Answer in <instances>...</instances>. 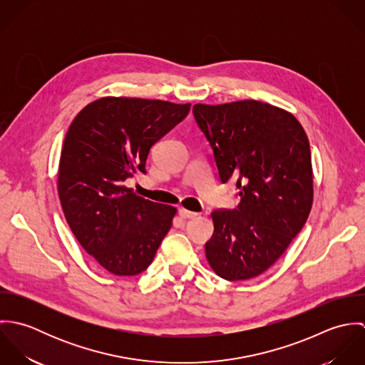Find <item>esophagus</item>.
I'll return each instance as SVG.
<instances>
[{
  "instance_id": "obj_1",
  "label": "esophagus",
  "mask_w": 365,
  "mask_h": 365,
  "mask_svg": "<svg viewBox=\"0 0 365 365\" xmlns=\"http://www.w3.org/2000/svg\"><path fill=\"white\" fill-rule=\"evenodd\" d=\"M178 215H180L182 219H192V217L198 216V213H197V212H191V210L184 208H181L178 210Z\"/></svg>"
}]
</instances>
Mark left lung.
Returning <instances> with one entry per match:
<instances>
[{
  "mask_svg": "<svg viewBox=\"0 0 365 365\" xmlns=\"http://www.w3.org/2000/svg\"><path fill=\"white\" fill-rule=\"evenodd\" d=\"M220 182L233 180L237 208L212 212L209 265L227 281L250 279L278 260L304 227L313 201L311 148L298 119L255 100L197 104Z\"/></svg>",
  "mask_w": 365,
  "mask_h": 365,
  "instance_id": "left-lung-1",
  "label": "left lung"
}]
</instances>
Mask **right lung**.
Returning a JSON list of instances; mask_svg holds the SVG:
<instances>
[{"label": "right lung", "mask_w": 365, "mask_h": 365, "mask_svg": "<svg viewBox=\"0 0 365 365\" xmlns=\"http://www.w3.org/2000/svg\"><path fill=\"white\" fill-rule=\"evenodd\" d=\"M191 104L105 97L71 122L58 163V198L83 246L115 275H136L155 259L177 209L145 200L123 185L146 173L152 146L190 112Z\"/></svg>", "instance_id": "1"}]
</instances>
